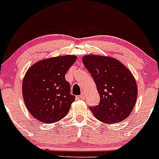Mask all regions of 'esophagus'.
Returning a JSON list of instances; mask_svg holds the SVG:
<instances>
[{
    "label": "esophagus",
    "instance_id": "1",
    "mask_svg": "<svg viewBox=\"0 0 159 159\" xmlns=\"http://www.w3.org/2000/svg\"><path fill=\"white\" fill-rule=\"evenodd\" d=\"M84 97H85V93H84V92H82V94H81V95L79 96V98L81 99H84Z\"/></svg>",
    "mask_w": 159,
    "mask_h": 159
}]
</instances>
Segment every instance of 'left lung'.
Returning a JSON list of instances; mask_svg holds the SVG:
<instances>
[{
	"instance_id": "1",
	"label": "left lung",
	"mask_w": 159,
	"mask_h": 159,
	"mask_svg": "<svg viewBox=\"0 0 159 159\" xmlns=\"http://www.w3.org/2000/svg\"><path fill=\"white\" fill-rule=\"evenodd\" d=\"M83 63L96 84L100 101L90 110L98 120L116 123L130 116L137 99V84L131 72L119 60L95 55Z\"/></svg>"
}]
</instances>
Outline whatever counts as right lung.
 Here are the masks:
<instances>
[{
    "instance_id": "right-lung-1",
    "label": "right lung",
    "mask_w": 159,
    "mask_h": 159,
    "mask_svg": "<svg viewBox=\"0 0 159 159\" xmlns=\"http://www.w3.org/2000/svg\"><path fill=\"white\" fill-rule=\"evenodd\" d=\"M76 60L75 56L46 59L32 65L23 81V97L36 119L52 123L67 116L75 96L70 94L65 74Z\"/></svg>"
}]
</instances>
